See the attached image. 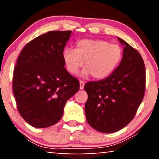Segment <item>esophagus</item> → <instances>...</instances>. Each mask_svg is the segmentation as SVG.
Listing matches in <instances>:
<instances>
[{"label":"esophagus","instance_id":"esophagus-1","mask_svg":"<svg viewBox=\"0 0 159 159\" xmlns=\"http://www.w3.org/2000/svg\"><path fill=\"white\" fill-rule=\"evenodd\" d=\"M84 82L83 81H80V90H82L84 88Z\"/></svg>","mask_w":159,"mask_h":159}]
</instances>
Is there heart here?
Returning a JSON list of instances; mask_svg holds the SVG:
<instances>
[{"instance_id": "1", "label": "heart", "mask_w": 159, "mask_h": 159, "mask_svg": "<svg viewBox=\"0 0 159 159\" xmlns=\"http://www.w3.org/2000/svg\"><path fill=\"white\" fill-rule=\"evenodd\" d=\"M122 48L116 44H111L105 40H81L76 48H66L63 58L68 71L77 75L84 65L83 77L93 75L97 80L105 79L116 70L122 59Z\"/></svg>"}]
</instances>
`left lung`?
<instances>
[{"mask_svg": "<svg viewBox=\"0 0 159 159\" xmlns=\"http://www.w3.org/2000/svg\"><path fill=\"white\" fill-rule=\"evenodd\" d=\"M123 57L116 70L99 81L84 85L88 98L84 106L88 123L97 131L112 133L134 118L145 94V67L138 51L122 39Z\"/></svg>", "mask_w": 159, "mask_h": 159, "instance_id": "left-lung-1", "label": "left lung"}]
</instances>
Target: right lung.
<instances>
[{
	"label": "right lung",
	"mask_w": 159,
	"mask_h": 159,
	"mask_svg": "<svg viewBox=\"0 0 159 159\" xmlns=\"http://www.w3.org/2000/svg\"><path fill=\"white\" fill-rule=\"evenodd\" d=\"M71 32L41 34L24 47L17 59L13 91L19 114L32 127L57 123L66 101L79 90V81L66 70L63 58Z\"/></svg>",
	"instance_id": "1"
}]
</instances>
